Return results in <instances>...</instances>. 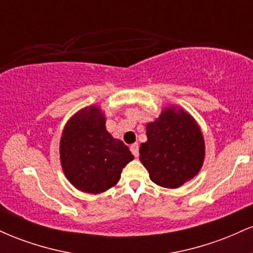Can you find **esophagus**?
<instances>
[{"instance_id": "34e87169", "label": "esophagus", "mask_w": 253, "mask_h": 253, "mask_svg": "<svg viewBox=\"0 0 253 253\" xmlns=\"http://www.w3.org/2000/svg\"><path fill=\"white\" fill-rule=\"evenodd\" d=\"M130 152L133 153V156H134L135 158H138L139 157V145L138 144L130 145Z\"/></svg>"}]
</instances>
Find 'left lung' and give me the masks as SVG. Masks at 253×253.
<instances>
[{
	"instance_id": "8db88e82",
	"label": "left lung",
	"mask_w": 253,
	"mask_h": 253,
	"mask_svg": "<svg viewBox=\"0 0 253 253\" xmlns=\"http://www.w3.org/2000/svg\"><path fill=\"white\" fill-rule=\"evenodd\" d=\"M146 135L139 159L157 185L176 189L200 172L205 139L197 121L182 107H164L155 121L146 124Z\"/></svg>"
}]
</instances>
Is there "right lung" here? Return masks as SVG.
<instances>
[{
  "instance_id": "right-lung-1",
  "label": "right lung",
  "mask_w": 253,
  "mask_h": 253,
  "mask_svg": "<svg viewBox=\"0 0 253 253\" xmlns=\"http://www.w3.org/2000/svg\"><path fill=\"white\" fill-rule=\"evenodd\" d=\"M59 155L68 181L88 194L114 187L124 168L134 159L128 147L107 130L106 115L97 104L84 107L66 121Z\"/></svg>"
}]
</instances>
